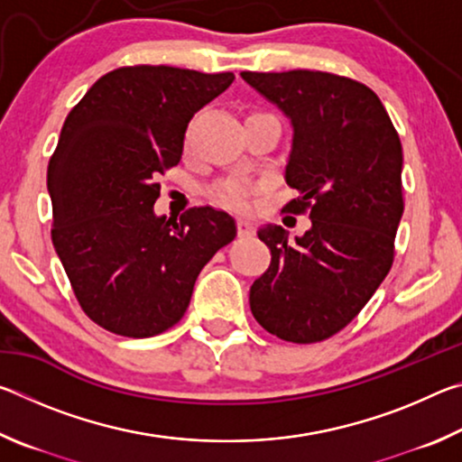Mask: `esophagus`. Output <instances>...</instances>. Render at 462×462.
I'll use <instances>...</instances> for the list:
<instances>
[{"mask_svg": "<svg viewBox=\"0 0 462 462\" xmlns=\"http://www.w3.org/2000/svg\"><path fill=\"white\" fill-rule=\"evenodd\" d=\"M236 228H238V236H242V238L254 236V224L250 222V220H246V217H238Z\"/></svg>", "mask_w": 462, "mask_h": 462, "instance_id": "1", "label": "esophagus"}]
</instances>
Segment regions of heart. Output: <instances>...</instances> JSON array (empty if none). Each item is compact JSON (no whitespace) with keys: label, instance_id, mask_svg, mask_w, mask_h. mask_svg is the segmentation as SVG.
I'll use <instances>...</instances> for the list:
<instances>
[{"label":"heart","instance_id":"heart-1","mask_svg":"<svg viewBox=\"0 0 462 462\" xmlns=\"http://www.w3.org/2000/svg\"><path fill=\"white\" fill-rule=\"evenodd\" d=\"M248 193H250L248 183L240 177L224 179V181L216 183L212 187V191H209V195H212V199L216 203H220V206H226V208H234V209H245L248 206Z\"/></svg>","mask_w":462,"mask_h":462}]
</instances>
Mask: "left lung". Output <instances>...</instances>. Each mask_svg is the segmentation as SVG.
Masks as SVG:
<instances>
[{"instance_id": "8db88e82", "label": "left lung", "mask_w": 462, "mask_h": 462, "mask_svg": "<svg viewBox=\"0 0 462 462\" xmlns=\"http://www.w3.org/2000/svg\"><path fill=\"white\" fill-rule=\"evenodd\" d=\"M291 118L287 212L311 228L291 242L264 224L271 264L250 287V311L281 340L330 338L358 316L387 277L403 214L402 143L377 93L324 71L240 73Z\"/></svg>"}]
</instances>
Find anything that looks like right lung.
<instances>
[{"instance_id": "right-lung-1", "label": "right lung", "mask_w": 462, "mask_h": 462, "mask_svg": "<svg viewBox=\"0 0 462 462\" xmlns=\"http://www.w3.org/2000/svg\"><path fill=\"white\" fill-rule=\"evenodd\" d=\"M232 73L134 65L106 73L69 112L49 162L52 245L81 310L148 338L183 318L208 261L236 236L222 209L154 216L159 175L181 161L187 124Z\"/></svg>"}]
</instances>
